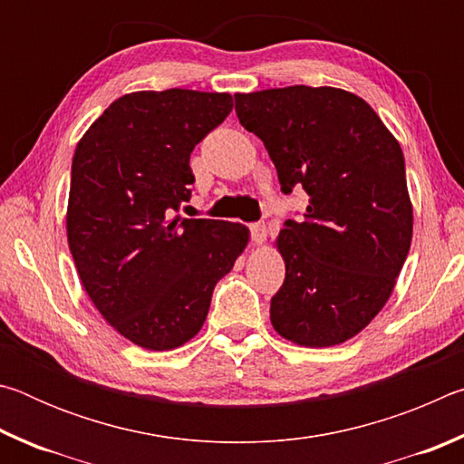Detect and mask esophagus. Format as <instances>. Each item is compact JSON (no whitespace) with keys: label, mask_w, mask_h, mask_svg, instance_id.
<instances>
[{"label":"esophagus","mask_w":464,"mask_h":464,"mask_svg":"<svg viewBox=\"0 0 464 464\" xmlns=\"http://www.w3.org/2000/svg\"><path fill=\"white\" fill-rule=\"evenodd\" d=\"M249 231H251V241H254L256 246H262V243L266 241V237H268V229H266L264 223L249 225Z\"/></svg>","instance_id":"obj_1"}]
</instances>
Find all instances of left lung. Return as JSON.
<instances>
[{
  "label": "left lung",
  "mask_w": 464,
  "mask_h": 464,
  "mask_svg": "<svg viewBox=\"0 0 464 464\" xmlns=\"http://www.w3.org/2000/svg\"><path fill=\"white\" fill-rule=\"evenodd\" d=\"M235 112L262 139L282 192L309 194L303 221L274 239L286 276L272 327L304 348L352 340L387 304L410 254L401 145L366 100L329 85L235 93Z\"/></svg>",
  "instance_id": "obj_1"
}]
</instances>
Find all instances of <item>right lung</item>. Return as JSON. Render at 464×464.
Wrapping results in <instances>:
<instances>
[{
  "label": "right lung",
  "instance_id": "add662e5",
  "mask_svg": "<svg viewBox=\"0 0 464 464\" xmlns=\"http://www.w3.org/2000/svg\"><path fill=\"white\" fill-rule=\"evenodd\" d=\"M231 108L225 92L124 93L75 147L67 241L77 274L100 315L145 350L200 332L215 285L249 243L241 223L174 215L190 200V153Z\"/></svg>",
  "mask_w": 464,
  "mask_h": 464
}]
</instances>
